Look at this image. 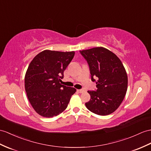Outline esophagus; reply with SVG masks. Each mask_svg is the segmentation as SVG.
Segmentation results:
<instances>
[{
    "instance_id": "34e87169",
    "label": "esophagus",
    "mask_w": 151,
    "mask_h": 151,
    "mask_svg": "<svg viewBox=\"0 0 151 151\" xmlns=\"http://www.w3.org/2000/svg\"><path fill=\"white\" fill-rule=\"evenodd\" d=\"M77 91H78V92H79L80 93H82L84 92V90H77Z\"/></svg>"
}]
</instances>
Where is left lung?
<instances>
[{
  "instance_id": "obj_1",
  "label": "left lung",
  "mask_w": 151,
  "mask_h": 151,
  "mask_svg": "<svg viewBox=\"0 0 151 151\" xmlns=\"http://www.w3.org/2000/svg\"><path fill=\"white\" fill-rule=\"evenodd\" d=\"M80 53L89 65L91 81L96 82L97 88L96 91H88L91 98L85 103L86 108L99 115H109L119 107L126 95V69L120 59L106 48L95 47Z\"/></svg>"
}]
</instances>
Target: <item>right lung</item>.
I'll list each match as a JSON object with an SVG mask.
<instances>
[{
    "mask_svg": "<svg viewBox=\"0 0 151 151\" xmlns=\"http://www.w3.org/2000/svg\"><path fill=\"white\" fill-rule=\"evenodd\" d=\"M74 54V51L45 50L29 64L25 76V89L31 106L40 115L53 117L67 108L76 89L60 82Z\"/></svg>",
    "mask_w": 151,
    "mask_h": 151,
    "instance_id": "1",
    "label": "right lung"
}]
</instances>
